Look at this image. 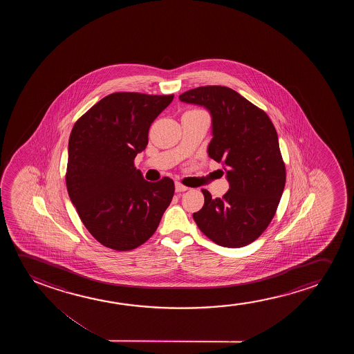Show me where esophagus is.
Instances as JSON below:
<instances>
[{
  "instance_id": "1",
  "label": "esophagus",
  "mask_w": 354,
  "mask_h": 354,
  "mask_svg": "<svg viewBox=\"0 0 354 354\" xmlns=\"http://www.w3.org/2000/svg\"><path fill=\"white\" fill-rule=\"evenodd\" d=\"M187 189H189V187H186L185 185L181 184L179 181L175 183V191L176 192H184V191H187Z\"/></svg>"
}]
</instances>
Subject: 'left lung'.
I'll use <instances>...</instances> for the list:
<instances>
[{
    "label": "left lung",
    "mask_w": 354,
    "mask_h": 354,
    "mask_svg": "<svg viewBox=\"0 0 354 354\" xmlns=\"http://www.w3.org/2000/svg\"><path fill=\"white\" fill-rule=\"evenodd\" d=\"M181 102L207 107L213 117L208 155L223 162L230 189L212 198L194 218L199 230L221 247L242 248L268 227L286 186V163L266 112L225 86H204L180 95Z\"/></svg>",
    "instance_id": "obj_1"
}]
</instances>
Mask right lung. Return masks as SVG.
<instances>
[{
  "label": "right lung",
  "mask_w": 354,
  "mask_h": 354,
  "mask_svg": "<svg viewBox=\"0 0 354 354\" xmlns=\"http://www.w3.org/2000/svg\"><path fill=\"white\" fill-rule=\"evenodd\" d=\"M174 97L117 92L102 97L73 126L65 181L78 216L104 247L127 252L156 232L174 196V181H146L134 167L149 129Z\"/></svg>",
  "instance_id": "add662e5"
}]
</instances>
